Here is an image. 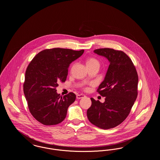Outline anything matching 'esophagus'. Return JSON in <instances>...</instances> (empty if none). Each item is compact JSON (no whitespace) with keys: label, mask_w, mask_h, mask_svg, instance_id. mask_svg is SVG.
<instances>
[{"label":"esophagus","mask_w":160,"mask_h":160,"mask_svg":"<svg viewBox=\"0 0 160 160\" xmlns=\"http://www.w3.org/2000/svg\"><path fill=\"white\" fill-rule=\"evenodd\" d=\"M85 97V95H83V94H80V95H77L76 96L77 99H81V98H83Z\"/></svg>","instance_id":"34e87169"}]
</instances>
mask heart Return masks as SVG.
Instances as JSON below:
<instances>
[{"label":"heart","instance_id":"obj_1","mask_svg":"<svg viewBox=\"0 0 160 160\" xmlns=\"http://www.w3.org/2000/svg\"><path fill=\"white\" fill-rule=\"evenodd\" d=\"M93 64H98L99 65V62L97 60H96L95 59H93V58H90L86 62L87 65H93Z\"/></svg>","mask_w":160,"mask_h":160}]
</instances>
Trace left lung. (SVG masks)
<instances>
[{"label": "left lung", "mask_w": 160, "mask_h": 160, "mask_svg": "<svg viewBox=\"0 0 160 160\" xmlns=\"http://www.w3.org/2000/svg\"><path fill=\"white\" fill-rule=\"evenodd\" d=\"M93 52L106 58L110 65L97 91L105 97V101L101 102L91 98L87 116L95 126L110 129L121 123L128 116L137 98L138 78L132 62L122 51L106 48Z\"/></svg>", "instance_id": "1"}]
</instances>
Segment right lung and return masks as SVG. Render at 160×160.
Returning <instances> with one entry per match:
<instances>
[{
    "mask_svg": "<svg viewBox=\"0 0 160 160\" xmlns=\"http://www.w3.org/2000/svg\"><path fill=\"white\" fill-rule=\"evenodd\" d=\"M83 53L84 50L54 48L41 51L31 61L23 90L30 112L38 122L53 125L65 119L76 96L72 92L60 96L56 88L59 82H65L69 65Z\"/></svg>",
    "mask_w": 160,
    "mask_h": 160,
    "instance_id": "right-lung-1",
    "label": "right lung"
}]
</instances>
